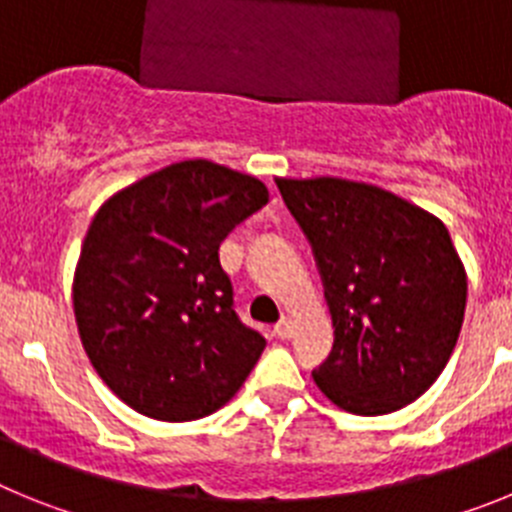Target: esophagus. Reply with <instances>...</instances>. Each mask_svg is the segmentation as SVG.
Listing matches in <instances>:
<instances>
[{
  "label": "esophagus",
  "instance_id": "obj_1",
  "mask_svg": "<svg viewBox=\"0 0 512 512\" xmlns=\"http://www.w3.org/2000/svg\"><path fill=\"white\" fill-rule=\"evenodd\" d=\"M274 336L282 338V341H289V338L295 336V325H292V320L282 318L277 325H274Z\"/></svg>",
  "mask_w": 512,
  "mask_h": 512
}]
</instances>
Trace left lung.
Returning a JSON list of instances; mask_svg holds the SVG:
<instances>
[{"label": "left lung", "instance_id": "obj_1", "mask_svg": "<svg viewBox=\"0 0 512 512\" xmlns=\"http://www.w3.org/2000/svg\"><path fill=\"white\" fill-rule=\"evenodd\" d=\"M312 246L333 348L312 372L330 402L387 415L418 400L449 361L467 307V271L446 225L374 184L277 179Z\"/></svg>", "mask_w": 512, "mask_h": 512}]
</instances>
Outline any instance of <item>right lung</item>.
Instances as JSON below:
<instances>
[{
    "mask_svg": "<svg viewBox=\"0 0 512 512\" xmlns=\"http://www.w3.org/2000/svg\"><path fill=\"white\" fill-rule=\"evenodd\" d=\"M266 202L256 176L194 158L99 207L76 266L74 312L89 361L125 405L182 423L241 390L266 341L233 310L217 251Z\"/></svg>",
    "mask_w": 512,
    "mask_h": 512,
    "instance_id": "add662e5",
    "label": "right lung"
}]
</instances>
